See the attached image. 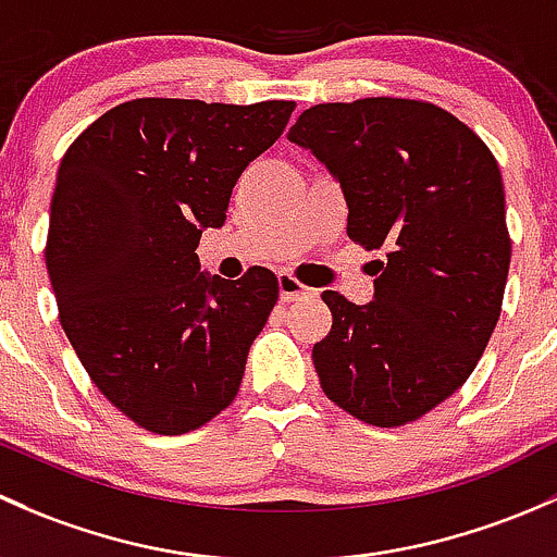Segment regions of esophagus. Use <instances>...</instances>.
I'll use <instances>...</instances> for the list:
<instances>
[{
    "label": "esophagus",
    "mask_w": 557,
    "mask_h": 557,
    "mask_svg": "<svg viewBox=\"0 0 557 557\" xmlns=\"http://www.w3.org/2000/svg\"><path fill=\"white\" fill-rule=\"evenodd\" d=\"M278 295L284 302H292V300H300V297H311L313 289H308V286H302L300 281L295 276H289V273H281L278 276Z\"/></svg>",
    "instance_id": "1"
}]
</instances>
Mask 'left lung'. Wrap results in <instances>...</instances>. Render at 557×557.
<instances>
[{"mask_svg":"<svg viewBox=\"0 0 557 557\" xmlns=\"http://www.w3.org/2000/svg\"><path fill=\"white\" fill-rule=\"evenodd\" d=\"M289 141L341 182L348 238L386 255L372 302L321 295V388L372 426L416 421L472 375L502 313L512 244L496 158L445 109L388 96L306 109Z\"/></svg>","mask_w":557,"mask_h":557,"instance_id":"1","label":"left lung"}]
</instances>
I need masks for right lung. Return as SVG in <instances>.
I'll return each mask as SVG.
<instances>
[{
    "label": "right lung",
    "instance_id": "add662e5",
    "mask_svg": "<svg viewBox=\"0 0 557 557\" xmlns=\"http://www.w3.org/2000/svg\"><path fill=\"white\" fill-rule=\"evenodd\" d=\"M292 109L134 99L61 160L45 246L61 326L99 392L147 432H193L236 399L278 278L209 276L195 249Z\"/></svg>",
    "mask_w": 557,
    "mask_h": 557
}]
</instances>
